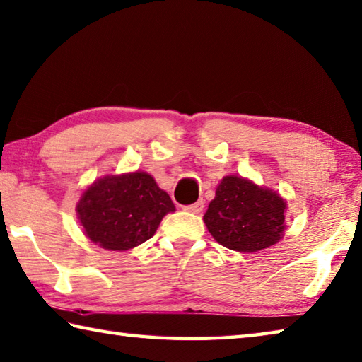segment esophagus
<instances>
[{
	"instance_id": "obj_1",
	"label": "esophagus",
	"mask_w": 362,
	"mask_h": 362,
	"mask_svg": "<svg viewBox=\"0 0 362 362\" xmlns=\"http://www.w3.org/2000/svg\"><path fill=\"white\" fill-rule=\"evenodd\" d=\"M183 210L189 211V214H201V211L204 210V201H202V199H199V201L194 202V204L185 205V207H183Z\"/></svg>"
}]
</instances>
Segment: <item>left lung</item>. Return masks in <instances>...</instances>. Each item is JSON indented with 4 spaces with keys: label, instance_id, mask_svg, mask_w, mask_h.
<instances>
[{
    "label": "left lung",
    "instance_id": "obj_1",
    "mask_svg": "<svg viewBox=\"0 0 362 362\" xmlns=\"http://www.w3.org/2000/svg\"><path fill=\"white\" fill-rule=\"evenodd\" d=\"M286 202L268 188L243 177H224L204 215L219 245L238 252H256L279 242L286 229Z\"/></svg>",
    "mask_w": 362,
    "mask_h": 362
}]
</instances>
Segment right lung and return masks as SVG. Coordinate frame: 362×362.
<instances>
[{
	"mask_svg": "<svg viewBox=\"0 0 362 362\" xmlns=\"http://www.w3.org/2000/svg\"><path fill=\"white\" fill-rule=\"evenodd\" d=\"M78 219L90 242L110 251H127L152 238L163 216L175 207L152 175H106L84 191Z\"/></svg>",
	"mask_w": 362,
	"mask_h": 362,
	"instance_id": "right-lung-1",
	"label": "right lung"
}]
</instances>
